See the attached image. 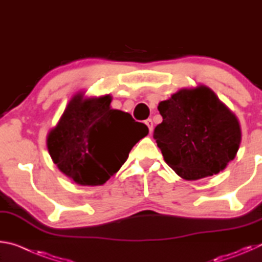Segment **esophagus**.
<instances>
[{
	"label": "esophagus",
	"mask_w": 262,
	"mask_h": 262,
	"mask_svg": "<svg viewBox=\"0 0 262 262\" xmlns=\"http://www.w3.org/2000/svg\"><path fill=\"white\" fill-rule=\"evenodd\" d=\"M145 125L148 126L150 133H151V132H152V129H154V122H152L151 119H147V120H145Z\"/></svg>",
	"instance_id": "esophagus-1"
}]
</instances>
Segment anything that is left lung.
Segmentation results:
<instances>
[{"label": "left lung", "mask_w": 262, "mask_h": 262, "mask_svg": "<svg viewBox=\"0 0 262 262\" xmlns=\"http://www.w3.org/2000/svg\"><path fill=\"white\" fill-rule=\"evenodd\" d=\"M162 123L154 139L164 161L185 180L223 171L233 161L242 141L236 115L206 85L180 89L158 104Z\"/></svg>", "instance_id": "left-lung-1"}]
</instances>
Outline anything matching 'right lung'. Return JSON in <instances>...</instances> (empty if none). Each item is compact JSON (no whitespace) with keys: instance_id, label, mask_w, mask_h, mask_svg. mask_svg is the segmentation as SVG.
<instances>
[{"instance_id":"obj_1","label":"right lung","mask_w":262,"mask_h":262,"mask_svg":"<svg viewBox=\"0 0 262 262\" xmlns=\"http://www.w3.org/2000/svg\"><path fill=\"white\" fill-rule=\"evenodd\" d=\"M111 101L110 95L91 98L75 95L47 135L52 161L78 185H104L149 133L129 113L111 108Z\"/></svg>"}]
</instances>
